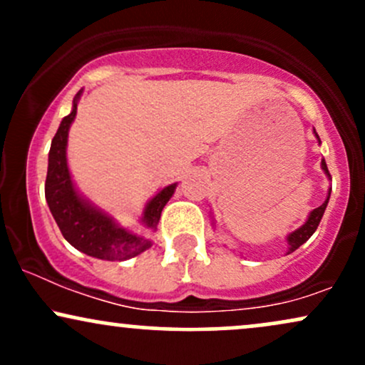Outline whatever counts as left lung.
<instances>
[{
  "label": "left lung",
  "mask_w": 365,
  "mask_h": 365,
  "mask_svg": "<svg viewBox=\"0 0 365 365\" xmlns=\"http://www.w3.org/2000/svg\"><path fill=\"white\" fill-rule=\"evenodd\" d=\"M314 135H316L317 142H319V144H321V139H319V135H317V133H316V130H314ZM321 168H322V171H324V175H326V177H328V180H331V175H329V171H328V166H326L324 159H321ZM329 195H331V187L328 188V195H326L324 202H322L319 207L312 209V211L309 212L307 220H305V223L302 226H299V228L293 230L292 233H288V235H287V242H288L287 254H292L293 250L299 249L300 245L305 244V242H307L309 238L312 237V233L316 232L317 226H319V223H321V217H322V215H324L326 206H328Z\"/></svg>",
  "instance_id": "8db88e82"
}]
</instances>
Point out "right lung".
<instances>
[{
    "label": "right lung",
    "mask_w": 365,
    "mask_h": 365,
    "mask_svg": "<svg viewBox=\"0 0 365 365\" xmlns=\"http://www.w3.org/2000/svg\"><path fill=\"white\" fill-rule=\"evenodd\" d=\"M81 96L82 91H78L73 98L72 111L61 120L56 135L51 140L44 187L46 202L58 228L70 245L103 261H127L153 245L149 233L158 230L163 207L175 194L178 183L161 188L145 204L140 217V233L120 226L115 217L82 195L75 187L66 159L68 130L77 116V104L81 101Z\"/></svg>",
    "instance_id": "1"
}]
</instances>
